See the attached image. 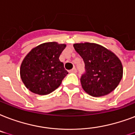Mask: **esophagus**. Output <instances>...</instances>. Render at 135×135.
I'll return each mask as SVG.
<instances>
[{
    "mask_svg": "<svg viewBox=\"0 0 135 135\" xmlns=\"http://www.w3.org/2000/svg\"><path fill=\"white\" fill-rule=\"evenodd\" d=\"M70 73H77V70H76V68H74L72 69L71 70H70Z\"/></svg>",
    "mask_w": 135,
    "mask_h": 135,
    "instance_id": "34e87169",
    "label": "esophagus"
}]
</instances>
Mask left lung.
<instances>
[{
    "label": "left lung",
    "instance_id": "left-lung-1",
    "mask_svg": "<svg viewBox=\"0 0 135 135\" xmlns=\"http://www.w3.org/2000/svg\"><path fill=\"white\" fill-rule=\"evenodd\" d=\"M73 46L85 65V73L80 79L83 89L95 97L114 90L123 77L120 59L112 51L94 43L75 44Z\"/></svg>",
    "mask_w": 135,
    "mask_h": 135
}]
</instances>
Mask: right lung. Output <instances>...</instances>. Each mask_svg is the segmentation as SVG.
Masks as SVG:
<instances>
[{
    "label": "right lung",
    "instance_id": "1",
    "mask_svg": "<svg viewBox=\"0 0 135 135\" xmlns=\"http://www.w3.org/2000/svg\"><path fill=\"white\" fill-rule=\"evenodd\" d=\"M65 44L47 42L32 49L24 58L20 77L25 86L32 92L46 95L60 86L68 73L59 60Z\"/></svg>",
    "mask_w": 135,
    "mask_h": 135
}]
</instances>
